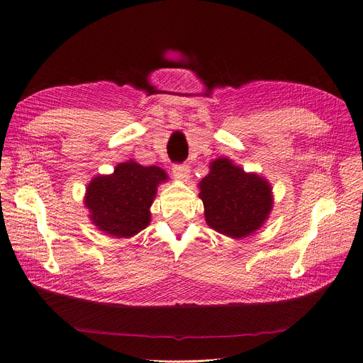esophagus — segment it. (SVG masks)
<instances>
[{"mask_svg": "<svg viewBox=\"0 0 363 363\" xmlns=\"http://www.w3.org/2000/svg\"><path fill=\"white\" fill-rule=\"evenodd\" d=\"M173 175L179 181H186L190 178V166L188 164H175L173 166Z\"/></svg>", "mask_w": 363, "mask_h": 363, "instance_id": "34e87169", "label": "esophagus"}]
</instances>
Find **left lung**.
Masks as SVG:
<instances>
[{
  "mask_svg": "<svg viewBox=\"0 0 363 363\" xmlns=\"http://www.w3.org/2000/svg\"><path fill=\"white\" fill-rule=\"evenodd\" d=\"M199 185L206 223L233 239L258 230L273 206L269 182L255 173H245L228 159L215 160Z\"/></svg>",
  "mask_w": 363,
  "mask_h": 363,
  "instance_id": "8db88e82",
  "label": "left lung"
}]
</instances>
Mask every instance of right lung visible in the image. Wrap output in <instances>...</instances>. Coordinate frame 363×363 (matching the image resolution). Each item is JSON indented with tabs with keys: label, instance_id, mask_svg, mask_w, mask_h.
<instances>
[{
	"label": "right lung",
	"instance_id": "add662e5",
	"mask_svg": "<svg viewBox=\"0 0 363 363\" xmlns=\"http://www.w3.org/2000/svg\"><path fill=\"white\" fill-rule=\"evenodd\" d=\"M166 179L164 170L157 166L145 167L133 160L118 164L113 175L89 184L84 204L90 219L109 235L132 238L150 224L157 185Z\"/></svg>",
	"mask_w": 363,
	"mask_h": 363
}]
</instances>
